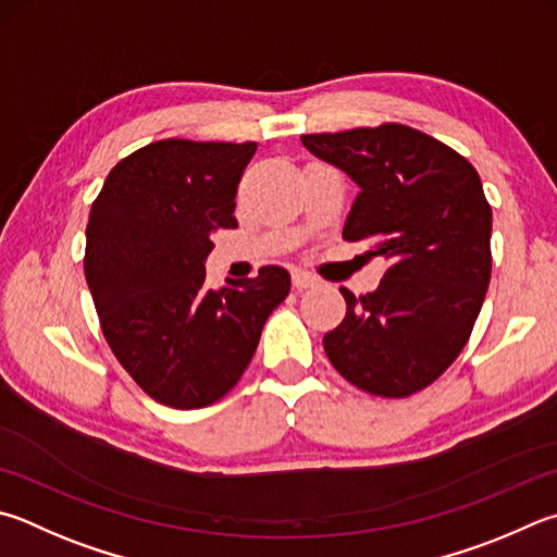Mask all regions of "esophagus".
<instances>
[{"instance_id":"1","label":"esophagus","mask_w":557,"mask_h":557,"mask_svg":"<svg viewBox=\"0 0 557 557\" xmlns=\"http://www.w3.org/2000/svg\"><path fill=\"white\" fill-rule=\"evenodd\" d=\"M292 285H295L297 289H309V287H317L319 280L309 275V272H305V270H295L292 272Z\"/></svg>"}]
</instances>
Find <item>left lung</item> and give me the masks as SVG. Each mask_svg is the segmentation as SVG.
<instances>
[{
	"label": "left lung",
	"mask_w": 557,
	"mask_h": 557,
	"mask_svg": "<svg viewBox=\"0 0 557 557\" xmlns=\"http://www.w3.org/2000/svg\"><path fill=\"white\" fill-rule=\"evenodd\" d=\"M360 187L343 226L389 262L323 336L343 377L377 397H409L448 370L468 343L492 272V209L478 170L441 140L401 124L301 136Z\"/></svg>",
	"instance_id": "left-lung-1"
}]
</instances>
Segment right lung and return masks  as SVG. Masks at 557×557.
I'll use <instances>...</instances> for the list:
<instances>
[{
    "instance_id": "obj_1",
    "label": "right lung",
    "mask_w": 557,
    "mask_h": 557,
    "mask_svg": "<svg viewBox=\"0 0 557 557\" xmlns=\"http://www.w3.org/2000/svg\"><path fill=\"white\" fill-rule=\"evenodd\" d=\"M258 144L168 138L114 165L89 209L85 277L104 338L148 397L209 407L234 387L289 272L207 287L211 236L236 228L238 182Z\"/></svg>"
}]
</instances>
